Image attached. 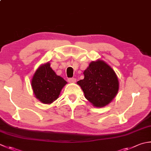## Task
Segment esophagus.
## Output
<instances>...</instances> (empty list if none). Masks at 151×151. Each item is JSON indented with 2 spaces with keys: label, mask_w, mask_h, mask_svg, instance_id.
<instances>
[{
  "label": "esophagus",
  "mask_w": 151,
  "mask_h": 151,
  "mask_svg": "<svg viewBox=\"0 0 151 151\" xmlns=\"http://www.w3.org/2000/svg\"><path fill=\"white\" fill-rule=\"evenodd\" d=\"M76 81V79L75 78H70L68 79V82H69V83H75Z\"/></svg>",
  "instance_id": "obj_1"
}]
</instances>
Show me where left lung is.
Wrapping results in <instances>:
<instances>
[{
  "label": "left lung",
  "instance_id": "8db88e82",
  "mask_svg": "<svg viewBox=\"0 0 151 151\" xmlns=\"http://www.w3.org/2000/svg\"><path fill=\"white\" fill-rule=\"evenodd\" d=\"M83 74L84 79L77 84L93 107H105L113 101L119 91V82L111 66L101 60L93 61Z\"/></svg>",
  "mask_w": 151,
  "mask_h": 151
}]
</instances>
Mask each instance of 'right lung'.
I'll return each mask as SVG.
<instances>
[{"label": "right lung", "mask_w": 151, "mask_h": 151, "mask_svg": "<svg viewBox=\"0 0 151 151\" xmlns=\"http://www.w3.org/2000/svg\"><path fill=\"white\" fill-rule=\"evenodd\" d=\"M67 82L56 75L49 62L36 70L31 80V87L35 97L44 104H51L57 99Z\"/></svg>", "instance_id": "right-lung-1"}]
</instances>
